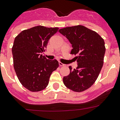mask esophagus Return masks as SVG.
<instances>
[{
  "label": "esophagus",
  "instance_id": "obj_1",
  "mask_svg": "<svg viewBox=\"0 0 120 120\" xmlns=\"http://www.w3.org/2000/svg\"><path fill=\"white\" fill-rule=\"evenodd\" d=\"M59 66H61V67H64L65 65V64H62V62H59Z\"/></svg>",
  "mask_w": 120,
  "mask_h": 120
}]
</instances>
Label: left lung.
Segmentation results:
<instances>
[{"mask_svg": "<svg viewBox=\"0 0 120 120\" xmlns=\"http://www.w3.org/2000/svg\"><path fill=\"white\" fill-rule=\"evenodd\" d=\"M59 32L72 45L71 54L77 55V67L64 76L66 87L75 92H82L94 84L103 65L105 46L103 39L94 30L82 25L67 27Z\"/></svg>", "mask_w": 120, "mask_h": 120, "instance_id": "1", "label": "left lung"}]
</instances>
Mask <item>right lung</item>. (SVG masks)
I'll return each instance as SVG.
<instances>
[{
  "mask_svg": "<svg viewBox=\"0 0 120 120\" xmlns=\"http://www.w3.org/2000/svg\"><path fill=\"white\" fill-rule=\"evenodd\" d=\"M58 29L37 26L23 30L15 38L12 48L14 68L19 81L30 91L47 87L51 74L59 67L56 59L49 60L41 55Z\"/></svg>",
  "mask_w": 120,
  "mask_h": 120,
  "instance_id": "1",
  "label": "right lung"
}]
</instances>
